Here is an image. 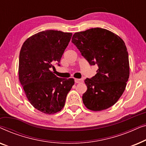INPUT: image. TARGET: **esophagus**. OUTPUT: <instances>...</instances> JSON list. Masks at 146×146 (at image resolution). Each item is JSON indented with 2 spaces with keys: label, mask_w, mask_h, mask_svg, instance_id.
I'll use <instances>...</instances> for the list:
<instances>
[{
  "label": "esophagus",
  "mask_w": 146,
  "mask_h": 146,
  "mask_svg": "<svg viewBox=\"0 0 146 146\" xmlns=\"http://www.w3.org/2000/svg\"><path fill=\"white\" fill-rule=\"evenodd\" d=\"M74 81H75L76 83L79 84V83H82V82L83 80H82V79H78V78H76V79L74 80Z\"/></svg>",
  "instance_id": "1"
}]
</instances>
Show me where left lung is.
I'll list each match as a JSON object with an SVG mask.
<instances>
[{"mask_svg":"<svg viewBox=\"0 0 146 146\" xmlns=\"http://www.w3.org/2000/svg\"><path fill=\"white\" fill-rule=\"evenodd\" d=\"M72 42L90 65H97L96 74L84 80L82 96L88 109L101 111L112 106L125 90L129 76L128 53L123 40L102 28L76 33Z\"/></svg>","mask_w":146,"mask_h":146,"instance_id":"8db88e82","label":"left lung"}]
</instances>
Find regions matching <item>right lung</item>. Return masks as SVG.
<instances>
[{
	"label": "right lung",
	"instance_id": "add662e5",
	"mask_svg": "<svg viewBox=\"0 0 146 146\" xmlns=\"http://www.w3.org/2000/svg\"><path fill=\"white\" fill-rule=\"evenodd\" d=\"M72 34L44 31L29 38L19 55V80L30 103L42 112L52 114L64 106L73 78L57 77L50 68L60 62Z\"/></svg>",
	"mask_w": 146,
	"mask_h": 146
}]
</instances>
